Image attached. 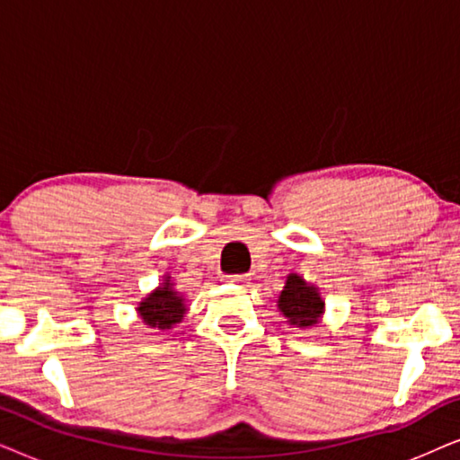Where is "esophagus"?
I'll use <instances>...</instances> for the list:
<instances>
[{
  "label": "esophagus",
  "instance_id": "obj_1",
  "mask_svg": "<svg viewBox=\"0 0 460 460\" xmlns=\"http://www.w3.org/2000/svg\"><path fill=\"white\" fill-rule=\"evenodd\" d=\"M230 282H236V285H244V282L251 280L249 274H234V276H228Z\"/></svg>",
  "mask_w": 460,
  "mask_h": 460
}]
</instances>
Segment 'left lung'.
I'll return each instance as SVG.
<instances>
[{
	"instance_id": "obj_1",
	"label": "left lung",
	"mask_w": 460,
	"mask_h": 460,
	"mask_svg": "<svg viewBox=\"0 0 460 460\" xmlns=\"http://www.w3.org/2000/svg\"><path fill=\"white\" fill-rule=\"evenodd\" d=\"M279 310L288 324L297 326V329H310L323 318L324 301L316 287L307 285L299 274H288L279 297Z\"/></svg>"
}]
</instances>
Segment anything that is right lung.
<instances>
[{
  "instance_id": "right-lung-1",
  "label": "right lung",
  "mask_w": 460,
  "mask_h": 460,
  "mask_svg": "<svg viewBox=\"0 0 460 460\" xmlns=\"http://www.w3.org/2000/svg\"><path fill=\"white\" fill-rule=\"evenodd\" d=\"M136 310L148 329L167 331L184 320L186 299L184 295L175 291L173 282L169 280V276H165V280L153 293L146 295Z\"/></svg>"
}]
</instances>
